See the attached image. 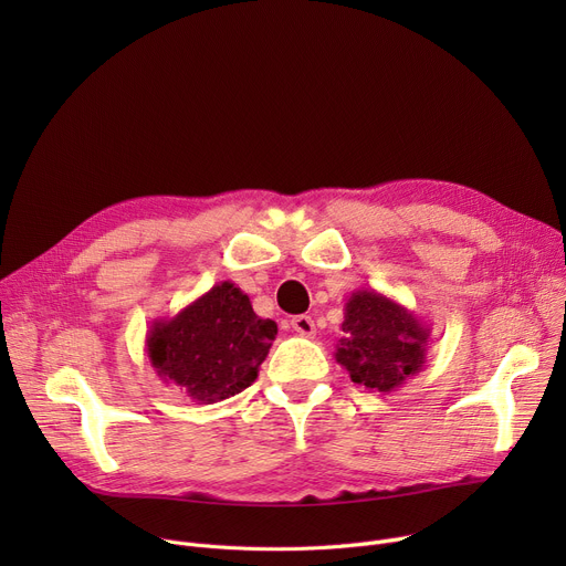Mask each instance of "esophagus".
Here are the masks:
<instances>
[{"label": "esophagus", "mask_w": 566, "mask_h": 566, "mask_svg": "<svg viewBox=\"0 0 566 566\" xmlns=\"http://www.w3.org/2000/svg\"><path fill=\"white\" fill-rule=\"evenodd\" d=\"M291 328L298 333V335H303V337H314L316 335V325H314V321H312V316H293L291 318Z\"/></svg>", "instance_id": "1"}]
</instances>
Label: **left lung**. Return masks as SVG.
<instances>
[{
  "mask_svg": "<svg viewBox=\"0 0 566 566\" xmlns=\"http://www.w3.org/2000/svg\"><path fill=\"white\" fill-rule=\"evenodd\" d=\"M431 328L408 307L374 289L353 291L344 305L335 360L369 392L390 395L420 374Z\"/></svg>",
  "mask_w": 566,
  "mask_h": 566,
  "instance_id": "left-lung-1",
  "label": "left lung"
}]
</instances>
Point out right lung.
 Segmentation results:
<instances>
[{
	"label": "right lung",
	"instance_id": "right-lung-1",
	"mask_svg": "<svg viewBox=\"0 0 566 566\" xmlns=\"http://www.w3.org/2000/svg\"><path fill=\"white\" fill-rule=\"evenodd\" d=\"M277 323L254 314L248 293L220 282L146 333L148 363L158 378L197 403L224 401L256 380Z\"/></svg>",
	"mask_w": 566,
	"mask_h": 566
}]
</instances>
